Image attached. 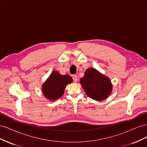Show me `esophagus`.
<instances>
[{"mask_svg":"<svg viewBox=\"0 0 147 147\" xmlns=\"http://www.w3.org/2000/svg\"><path fill=\"white\" fill-rule=\"evenodd\" d=\"M72 78H73V80H74V82H77L78 81V77H77V75H74Z\"/></svg>","mask_w":147,"mask_h":147,"instance_id":"34e87169","label":"esophagus"}]
</instances>
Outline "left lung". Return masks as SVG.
Instances as JSON below:
<instances>
[{
  "label": "left lung",
  "instance_id": "1",
  "mask_svg": "<svg viewBox=\"0 0 147 147\" xmlns=\"http://www.w3.org/2000/svg\"><path fill=\"white\" fill-rule=\"evenodd\" d=\"M80 81L86 95L97 101L106 99L112 91L110 78L94 68L86 70Z\"/></svg>",
  "mask_w": 147,
  "mask_h": 147
}]
</instances>
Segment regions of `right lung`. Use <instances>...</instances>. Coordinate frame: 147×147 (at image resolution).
<instances>
[{"mask_svg": "<svg viewBox=\"0 0 147 147\" xmlns=\"http://www.w3.org/2000/svg\"><path fill=\"white\" fill-rule=\"evenodd\" d=\"M72 81V77L69 75H61L57 70L53 71L42 84L43 94L49 100L55 101L62 97L66 86Z\"/></svg>", "mask_w": 147, "mask_h": 147, "instance_id": "1", "label": "right lung"}]
</instances>
